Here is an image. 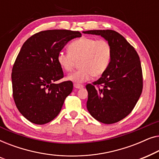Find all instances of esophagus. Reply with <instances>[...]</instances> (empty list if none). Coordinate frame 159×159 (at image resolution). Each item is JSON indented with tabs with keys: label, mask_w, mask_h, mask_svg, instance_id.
Masks as SVG:
<instances>
[{
	"label": "esophagus",
	"mask_w": 159,
	"mask_h": 159,
	"mask_svg": "<svg viewBox=\"0 0 159 159\" xmlns=\"http://www.w3.org/2000/svg\"><path fill=\"white\" fill-rule=\"evenodd\" d=\"M74 87H75V88L77 89H81L84 87V85H82V84H77V83H75L74 84Z\"/></svg>",
	"instance_id": "1"
}]
</instances>
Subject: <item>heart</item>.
Segmentation results:
<instances>
[{
	"label": "heart",
	"instance_id": "b5f03b06",
	"mask_svg": "<svg viewBox=\"0 0 159 159\" xmlns=\"http://www.w3.org/2000/svg\"><path fill=\"white\" fill-rule=\"evenodd\" d=\"M69 52L60 51L57 61L66 71H69L78 61L79 69L69 74L67 79L75 83L88 81L93 76L98 77L107 71L111 62L113 50L110 43L104 39L82 37L71 42Z\"/></svg>",
	"mask_w": 159,
	"mask_h": 159
}]
</instances>
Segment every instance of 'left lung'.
Returning a JSON list of instances; mask_svg holds the SVG:
<instances>
[{"mask_svg": "<svg viewBox=\"0 0 159 159\" xmlns=\"http://www.w3.org/2000/svg\"><path fill=\"white\" fill-rule=\"evenodd\" d=\"M83 33L101 35L111 45L113 56L107 71L97 81L86 85L87 108L100 122L116 123L132 112L142 93L140 57L134 48L114 30H88Z\"/></svg>", "mask_w": 159, "mask_h": 159, "instance_id": "obj_1", "label": "left lung"}]
</instances>
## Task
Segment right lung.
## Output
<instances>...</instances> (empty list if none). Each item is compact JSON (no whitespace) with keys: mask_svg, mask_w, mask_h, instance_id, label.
Returning <instances> with one entry per match:
<instances>
[{"mask_svg":"<svg viewBox=\"0 0 159 159\" xmlns=\"http://www.w3.org/2000/svg\"><path fill=\"white\" fill-rule=\"evenodd\" d=\"M81 36L79 31L45 30L23 44L13 66L11 80L15 104L27 120L45 125L60 113L73 83H55L64 77L57 56L69 40Z\"/></svg>","mask_w":159,"mask_h":159,"instance_id":"obj_1","label":"right lung"}]
</instances>
